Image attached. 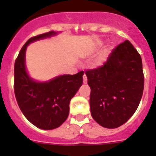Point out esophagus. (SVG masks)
Listing matches in <instances>:
<instances>
[{"label":"esophagus","mask_w":156,"mask_h":156,"mask_svg":"<svg viewBox=\"0 0 156 156\" xmlns=\"http://www.w3.org/2000/svg\"><path fill=\"white\" fill-rule=\"evenodd\" d=\"M83 83L84 84H86V83H87V76L83 75Z\"/></svg>","instance_id":"esophagus-1"}]
</instances>
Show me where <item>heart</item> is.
<instances>
[{"mask_svg": "<svg viewBox=\"0 0 156 156\" xmlns=\"http://www.w3.org/2000/svg\"><path fill=\"white\" fill-rule=\"evenodd\" d=\"M109 51L110 49H106L104 51L101 52L97 58H95L92 61V62L90 63V66H91L92 68H98V67L102 66L105 63V62L106 61V59H107Z\"/></svg>", "mask_w": 156, "mask_h": 156, "instance_id": "heart-1", "label": "heart"}]
</instances>
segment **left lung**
<instances>
[{"label": "left lung", "instance_id": "8db88e82", "mask_svg": "<svg viewBox=\"0 0 156 156\" xmlns=\"http://www.w3.org/2000/svg\"><path fill=\"white\" fill-rule=\"evenodd\" d=\"M86 75L93 119L109 129L124 124L137 110L144 90L141 57L131 43L118 45L102 66Z\"/></svg>", "mask_w": 156, "mask_h": 156}]
</instances>
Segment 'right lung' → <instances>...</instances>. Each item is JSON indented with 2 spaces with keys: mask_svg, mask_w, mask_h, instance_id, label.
Returning a JSON list of instances; mask_svg holds the SVG:
<instances>
[{
  "mask_svg": "<svg viewBox=\"0 0 156 156\" xmlns=\"http://www.w3.org/2000/svg\"><path fill=\"white\" fill-rule=\"evenodd\" d=\"M50 31L28 40L15 62L14 90L25 117L42 129L61 126L69 113V102L83 83V72L75 75H61L44 82L34 80L26 67V51L30 44L57 35Z\"/></svg>",
  "mask_w": 156,
  "mask_h": 156,
  "instance_id": "obj_1",
  "label": "right lung"
}]
</instances>
